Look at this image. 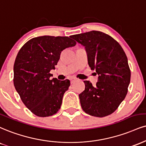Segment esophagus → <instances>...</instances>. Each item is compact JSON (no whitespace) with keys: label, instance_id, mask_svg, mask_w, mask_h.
Masks as SVG:
<instances>
[{"label":"esophagus","instance_id":"obj_1","mask_svg":"<svg viewBox=\"0 0 146 146\" xmlns=\"http://www.w3.org/2000/svg\"><path fill=\"white\" fill-rule=\"evenodd\" d=\"M75 81H76V79H74V78L71 79V84H73V83H74V82H75Z\"/></svg>","mask_w":146,"mask_h":146}]
</instances>
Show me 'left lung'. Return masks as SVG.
Wrapping results in <instances>:
<instances>
[{"label":"left lung","instance_id":"8db88e82","mask_svg":"<svg viewBox=\"0 0 146 146\" xmlns=\"http://www.w3.org/2000/svg\"><path fill=\"white\" fill-rule=\"evenodd\" d=\"M72 38L85 47L89 66L99 75L94 86L89 81L84 82L85 90L79 94L82 110L95 117L110 115L125 99L131 81L125 52L114 38L100 31L75 35Z\"/></svg>","mask_w":146,"mask_h":146}]
</instances>
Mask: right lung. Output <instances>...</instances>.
<instances>
[{"mask_svg": "<svg viewBox=\"0 0 146 146\" xmlns=\"http://www.w3.org/2000/svg\"><path fill=\"white\" fill-rule=\"evenodd\" d=\"M76 42L68 36L35 37L22 47L13 66V84L20 99L29 110L38 117L57 113L62 105L70 81L51 80L61 52Z\"/></svg>", "mask_w": 146, "mask_h": 146, "instance_id": "1", "label": "right lung"}]
</instances>
